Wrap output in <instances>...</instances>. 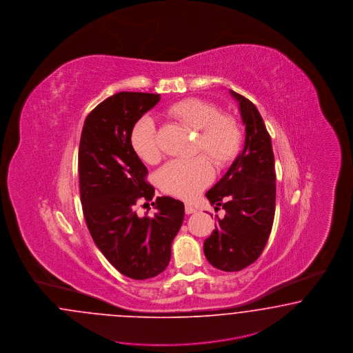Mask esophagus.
Masks as SVG:
<instances>
[{"instance_id": "obj_1", "label": "esophagus", "mask_w": 353, "mask_h": 353, "mask_svg": "<svg viewBox=\"0 0 353 353\" xmlns=\"http://www.w3.org/2000/svg\"><path fill=\"white\" fill-rule=\"evenodd\" d=\"M184 210H185V214H192V213H196L197 210H196V208L192 206L191 204H185L184 206Z\"/></svg>"}]
</instances>
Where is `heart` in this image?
<instances>
[{
    "label": "heart",
    "mask_w": 353,
    "mask_h": 353,
    "mask_svg": "<svg viewBox=\"0 0 353 353\" xmlns=\"http://www.w3.org/2000/svg\"><path fill=\"white\" fill-rule=\"evenodd\" d=\"M169 113L183 125L197 131L194 150L204 152L216 166H225L238 153L239 127L231 117L221 115L214 105L199 99H187L174 103ZM130 140L131 147L141 161L148 163L159 161L161 153L156 125L150 117L145 115L137 121ZM212 178V166L203 156L169 161L157 175L159 185L163 192L182 199H191L201 192Z\"/></svg>",
    "instance_id": "heart-1"
}]
</instances>
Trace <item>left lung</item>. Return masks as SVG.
Returning a JSON list of instances; mask_svg holds the SVG:
<instances>
[{"mask_svg":"<svg viewBox=\"0 0 353 353\" xmlns=\"http://www.w3.org/2000/svg\"><path fill=\"white\" fill-rule=\"evenodd\" d=\"M245 125L244 148L226 174L206 192L226 214L204 241L206 260L223 272H239L256 261L273 228L275 170L270 135L248 99L230 90Z\"/></svg>","mask_w":353,"mask_h":353,"instance_id":"1","label":"left lung"}]
</instances>
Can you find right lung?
I'll return each instance as SVG.
<instances>
[{
    "label": "right lung",
    "mask_w": 353,
    "mask_h": 353,
    "mask_svg": "<svg viewBox=\"0 0 353 353\" xmlns=\"http://www.w3.org/2000/svg\"><path fill=\"white\" fill-rule=\"evenodd\" d=\"M159 100L154 93H115L88 114L80 137V200L92 239L119 273L137 281L168 268L184 218V204L169 196L152 203L153 216L135 212L139 200H152L154 188L144 181L148 171L130 139Z\"/></svg>",
    "instance_id": "1"
}]
</instances>
